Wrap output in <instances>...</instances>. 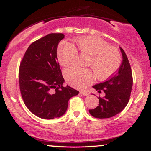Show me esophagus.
<instances>
[{
	"label": "esophagus",
	"mask_w": 151,
	"mask_h": 151,
	"mask_svg": "<svg viewBox=\"0 0 151 151\" xmlns=\"http://www.w3.org/2000/svg\"><path fill=\"white\" fill-rule=\"evenodd\" d=\"M80 93H81L82 96H88V93L87 92H86V91H82V92H80Z\"/></svg>",
	"instance_id": "obj_1"
}]
</instances>
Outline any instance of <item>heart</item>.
<instances>
[{"label": "heart", "instance_id": "1", "mask_svg": "<svg viewBox=\"0 0 151 151\" xmlns=\"http://www.w3.org/2000/svg\"><path fill=\"white\" fill-rule=\"evenodd\" d=\"M77 48L69 43L63 42L58 49L57 57L60 65L67 67L73 63L77 55H88L86 65L91 68L99 78H106L118 69L120 56L116 49L109 47L107 43L96 36L81 37L76 40ZM68 83L77 88H84L93 81L91 71L76 67L68 68L65 71Z\"/></svg>", "mask_w": 151, "mask_h": 151}]
</instances>
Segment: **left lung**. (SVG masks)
<instances>
[{
    "label": "left lung",
    "mask_w": 151,
    "mask_h": 151,
    "mask_svg": "<svg viewBox=\"0 0 151 151\" xmlns=\"http://www.w3.org/2000/svg\"><path fill=\"white\" fill-rule=\"evenodd\" d=\"M122 62L118 71L111 77L93 86L99 93L104 91L105 96L99 97V105L94 109L89 110L90 114L96 118H109L121 112L129 101L132 86L133 76L131 65L124 51L119 47Z\"/></svg>",
    "instance_id": "8db88e82"
}]
</instances>
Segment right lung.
<instances>
[{"label": "right lung", "instance_id": "1", "mask_svg": "<svg viewBox=\"0 0 151 151\" xmlns=\"http://www.w3.org/2000/svg\"><path fill=\"white\" fill-rule=\"evenodd\" d=\"M63 34H49L27 49L19 69L20 90L29 110L38 117H60L67 110L68 102L79 91L63 84L65 79L57 58V47Z\"/></svg>", "mask_w": 151, "mask_h": 151}]
</instances>
